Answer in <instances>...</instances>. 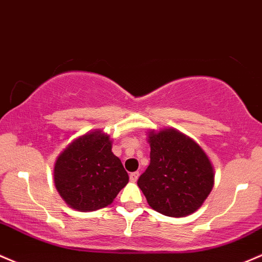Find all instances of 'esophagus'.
<instances>
[{"instance_id": "34e87169", "label": "esophagus", "mask_w": 262, "mask_h": 262, "mask_svg": "<svg viewBox=\"0 0 262 262\" xmlns=\"http://www.w3.org/2000/svg\"><path fill=\"white\" fill-rule=\"evenodd\" d=\"M139 176H140L139 172H132V173H130V181L131 182H136L137 179H139Z\"/></svg>"}]
</instances>
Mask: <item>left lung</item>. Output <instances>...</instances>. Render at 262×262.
Listing matches in <instances>:
<instances>
[{
	"label": "left lung",
	"mask_w": 262,
	"mask_h": 262,
	"mask_svg": "<svg viewBox=\"0 0 262 262\" xmlns=\"http://www.w3.org/2000/svg\"><path fill=\"white\" fill-rule=\"evenodd\" d=\"M149 166L137 181L152 209L183 218L202 207L214 186V167L194 140L176 128L147 132Z\"/></svg>",
	"instance_id": "8db88e82"
}]
</instances>
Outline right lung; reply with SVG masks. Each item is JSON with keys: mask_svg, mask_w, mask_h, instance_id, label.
Masks as SVG:
<instances>
[{"mask_svg": "<svg viewBox=\"0 0 262 262\" xmlns=\"http://www.w3.org/2000/svg\"><path fill=\"white\" fill-rule=\"evenodd\" d=\"M113 141L101 130L76 137L54 163V184L72 209L95 211L107 207L128 183L121 161L111 151Z\"/></svg>", "mask_w": 262, "mask_h": 262, "instance_id": "obj_1", "label": "right lung"}]
</instances>
